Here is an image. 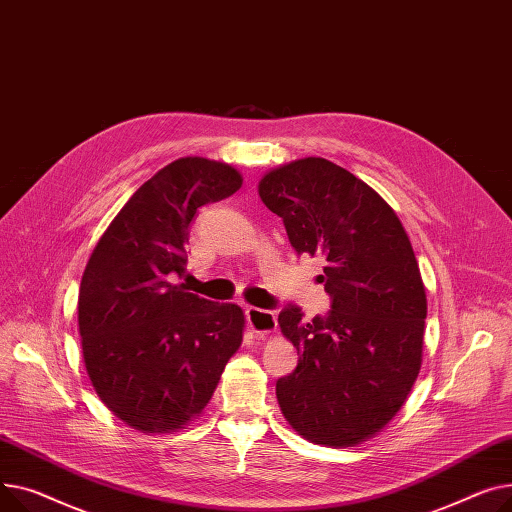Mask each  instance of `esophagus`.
<instances>
[{"label": "esophagus", "mask_w": 512, "mask_h": 512, "mask_svg": "<svg viewBox=\"0 0 512 512\" xmlns=\"http://www.w3.org/2000/svg\"><path fill=\"white\" fill-rule=\"evenodd\" d=\"M246 318L250 328L260 337L273 333L277 328V314L273 310H262V308H246Z\"/></svg>", "instance_id": "esophagus-1"}]
</instances>
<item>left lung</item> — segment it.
<instances>
[{
    "instance_id": "left-lung-1",
    "label": "left lung",
    "mask_w": 512,
    "mask_h": 512,
    "mask_svg": "<svg viewBox=\"0 0 512 512\" xmlns=\"http://www.w3.org/2000/svg\"><path fill=\"white\" fill-rule=\"evenodd\" d=\"M258 194L283 219L297 256H320L330 310L289 304L283 335L297 368L277 380L287 422L306 440L351 446L403 407L422 366L426 289L409 237L368 184L320 157L262 177Z\"/></svg>"
}]
</instances>
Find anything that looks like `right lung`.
Wrapping results in <instances>:
<instances>
[{
    "mask_svg": "<svg viewBox=\"0 0 512 512\" xmlns=\"http://www.w3.org/2000/svg\"><path fill=\"white\" fill-rule=\"evenodd\" d=\"M239 188L242 175L225 163H169L119 210L84 268L78 326L86 372L101 401L136 430L184 428L242 345V308L175 283L186 273L198 208Z\"/></svg>",
    "mask_w": 512,
    "mask_h": 512,
    "instance_id": "right-lung-1",
    "label": "right lung"
}]
</instances>
